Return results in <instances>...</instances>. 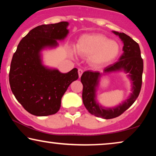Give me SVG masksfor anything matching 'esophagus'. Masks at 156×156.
<instances>
[{"label":"esophagus","mask_w":156,"mask_h":156,"mask_svg":"<svg viewBox=\"0 0 156 156\" xmlns=\"http://www.w3.org/2000/svg\"><path fill=\"white\" fill-rule=\"evenodd\" d=\"M83 72H84V70H83V69H78V74H79V76H80V77L81 76H82Z\"/></svg>","instance_id":"esophagus-1"}]
</instances>
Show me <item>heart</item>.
Instances as JSON below:
<instances>
[{"instance_id": "1", "label": "heart", "mask_w": 156, "mask_h": 156, "mask_svg": "<svg viewBox=\"0 0 156 156\" xmlns=\"http://www.w3.org/2000/svg\"><path fill=\"white\" fill-rule=\"evenodd\" d=\"M76 51L83 56L88 57L94 65H103L112 62L120 52V45L101 34H84L79 38Z\"/></svg>"}]
</instances>
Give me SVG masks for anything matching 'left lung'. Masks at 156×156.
I'll use <instances>...</instances> for the list:
<instances>
[{
    "label": "left lung",
    "mask_w": 156,
    "mask_h": 156,
    "mask_svg": "<svg viewBox=\"0 0 156 156\" xmlns=\"http://www.w3.org/2000/svg\"><path fill=\"white\" fill-rule=\"evenodd\" d=\"M113 33L119 35L123 41V53L118 62L108 66L104 69V73L108 74L123 70L126 73L129 74V76L132 81L133 92L129 99L116 107L108 108L102 107L96 101V91L101 74L97 71L91 72L88 70L84 72L81 76V82L83 84L82 100L85 107L91 114L105 119L119 116L134 103L141 89L142 74L144 71V61L137 42L125 33L116 31H113Z\"/></svg>",
    "instance_id": "left-lung-1"
}]
</instances>
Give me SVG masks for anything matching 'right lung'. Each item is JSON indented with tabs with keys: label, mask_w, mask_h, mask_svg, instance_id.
<instances>
[{
	"label": "right lung",
	"mask_w": 156,
	"mask_h": 156,
	"mask_svg": "<svg viewBox=\"0 0 156 156\" xmlns=\"http://www.w3.org/2000/svg\"><path fill=\"white\" fill-rule=\"evenodd\" d=\"M67 22L42 25L31 30L19 42L9 72L10 89L30 114L37 116L56 114L68 87L79 77L77 69L67 73L49 69L42 64L40 52L57 46L69 30Z\"/></svg>",
	"instance_id": "1"
}]
</instances>
